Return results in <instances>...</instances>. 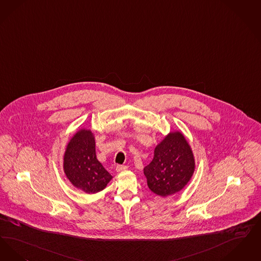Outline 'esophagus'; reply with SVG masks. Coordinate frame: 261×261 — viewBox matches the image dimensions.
I'll use <instances>...</instances> for the list:
<instances>
[{"label": "esophagus", "mask_w": 261, "mask_h": 261, "mask_svg": "<svg viewBox=\"0 0 261 261\" xmlns=\"http://www.w3.org/2000/svg\"><path fill=\"white\" fill-rule=\"evenodd\" d=\"M128 169V167L127 166H117L116 167V170L118 171V172H121V171H125V170H127Z\"/></svg>", "instance_id": "34e87169"}]
</instances>
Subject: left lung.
<instances>
[{
	"label": "left lung",
	"mask_w": 261,
	"mask_h": 261,
	"mask_svg": "<svg viewBox=\"0 0 261 261\" xmlns=\"http://www.w3.org/2000/svg\"><path fill=\"white\" fill-rule=\"evenodd\" d=\"M192 149L180 132H170L154 150V158L144 168L149 189L167 197L181 191L192 177Z\"/></svg>",
	"instance_id": "8db88e82"
}]
</instances>
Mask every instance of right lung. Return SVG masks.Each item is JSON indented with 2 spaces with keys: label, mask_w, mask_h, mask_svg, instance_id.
<instances>
[{
  "label": "right lung",
  "mask_w": 261,
  "mask_h": 261,
  "mask_svg": "<svg viewBox=\"0 0 261 261\" xmlns=\"http://www.w3.org/2000/svg\"><path fill=\"white\" fill-rule=\"evenodd\" d=\"M63 170L69 181L87 194L101 191L112 179L96 158L94 136L87 128H81L71 137L64 153Z\"/></svg>",
  "instance_id": "1"
}]
</instances>
